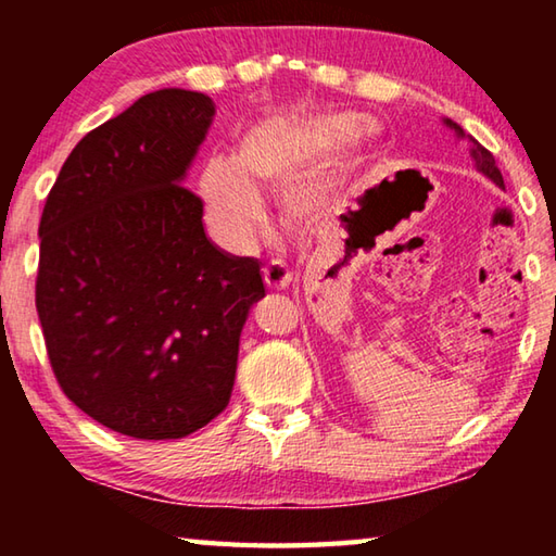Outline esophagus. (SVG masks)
Segmentation results:
<instances>
[{
    "label": "esophagus",
    "mask_w": 556,
    "mask_h": 556,
    "mask_svg": "<svg viewBox=\"0 0 556 556\" xmlns=\"http://www.w3.org/2000/svg\"><path fill=\"white\" fill-rule=\"evenodd\" d=\"M291 277H294V275H291L289 267L279 260L269 262V265L265 267V281H267L269 289H287Z\"/></svg>",
    "instance_id": "1"
}]
</instances>
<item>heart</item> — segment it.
Wrapping results in <instances>:
<instances>
[{
	"label": "heart",
	"instance_id": "heart-1",
	"mask_svg": "<svg viewBox=\"0 0 556 556\" xmlns=\"http://www.w3.org/2000/svg\"><path fill=\"white\" fill-rule=\"evenodd\" d=\"M372 139L368 125L351 112L260 122L240 139L232 159L215 156L203 166L205 218L225 242L244 248L265 220L260 188L287 184L296 173L281 199L285 215L299 223L321 218L348 174L370 154Z\"/></svg>",
	"mask_w": 556,
	"mask_h": 556
}]
</instances>
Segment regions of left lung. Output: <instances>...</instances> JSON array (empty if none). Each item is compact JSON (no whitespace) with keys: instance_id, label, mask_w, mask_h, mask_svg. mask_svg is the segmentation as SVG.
<instances>
[{"instance_id":"8db88e82","label":"left lung","mask_w":556,"mask_h":556,"mask_svg":"<svg viewBox=\"0 0 556 556\" xmlns=\"http://www.w3.org/2000/svg\"><path fill=\"white\" fill-rule=\"evenodd\" d=\"M444 125L454 131V135L458 137V139H468L470 142V159H473V164H476V172H481L485 178H491V181L497 186V188H505V184H503V174H501V168H497V164H495V156L488 152V149L483 147V144H478L473 137L470 135H466L464 131V127L460 125H456L454 119H448V117H444Z\"/></svg>"}]
</instances>
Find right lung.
<instances>
[{
  "label": "right lung",
  "instance_id": "add662e5",
  "mask_svg": "<svg viewBox=\"0 0 556 556\" xmlns=\"http://www.w3.org/2000/svg\"><path fill=\"white\" fill-rule=\"evenodd\" d=\"M208 96L164 88L88 131L43 205L36 312L63 392L125 437L181 439L228 407L260 262L205 235L184 186Z\"/></svg>",
  "mask_w": 556,
  "mask_h": 556
}]
</instances>
